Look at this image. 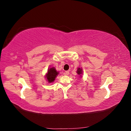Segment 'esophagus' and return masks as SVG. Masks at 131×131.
Returning <instances> with one entry per match:
<instances>
[{"label": "esophagus", "instance_id": "34e87169", "mask_svg": "<svg viewBox=\"0 0 131 131\" xmlns=\"http://www.w3.org/2000/svg\"><path fill=\"white\" fill-rule=\"evenodd\" d=\"M65 74L67 75H68L69 74V71H66V72H65Z\"/></svg>", "mask_w": 131, "mask_h": 131}]
</instances>
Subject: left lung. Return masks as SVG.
Segmentation results:
<instances>
[{
    "mask_svg": "<svg viewBox=\"0 0 131 131\" xmlns=\"http://www.w3.org/2000/svg\"><path fill=\"white\" fill-rule=\"evenodd\" d=\"M77 73L78 75H80V76L81 77H82L81 75L83 74V70L82 68H77Z\"/></svg>",
    "mask_w": 131,
    "mask_h": 131,
    "instance_id": "8db88e82",
    "label": "left lung"
}]
</instances>
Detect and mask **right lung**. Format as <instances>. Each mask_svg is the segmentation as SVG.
I'll return each mask as SVG.
<instances>
[{
	"label": "right lung",
	"mask_w": 131,
	"mask_h": 131,
	"mask_svg": "<svg viewBox=\"0 0 131 131\" xmlns=\"http://www.w3.org/2000/svg\"><path fill=\"white\" fill-rule=\"evenodd\" d=\"M58 74L59 72H57L54 67L49 68L45 76L46 80L48 83L53 82Z\"/></svg>",
	"instance_id": "right-lung-1"
}]
</instances>
